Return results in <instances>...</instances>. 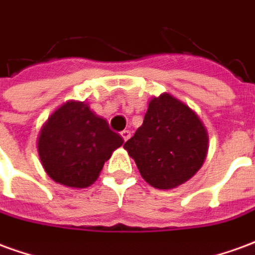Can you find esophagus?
Instances as JSON below:
<instances>
[{"instance_id": "1", "label": "esophagus", "mask_w": 255, "mask_h": 255, "mask_svg": "<svg viewBox=\"0 0 255 255\" xmlns=\"http://www.w3.org/2000/svg\"><path fill=\"white\" fill-rule=\"evenodd\" d=\"M122 136L124 140H128V139L131 138V131H128V129H124L122 132Z\"/></svg>"}]
</instances>
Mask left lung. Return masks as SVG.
I'll return each instance as SVG.
<instances>
[{"label":"left lung","mask_w":255,"mask_h":255,"mask_svg":"<svg viewBox=\"0 0 255 255\" xmlns=\"http://www.w3.org/2000/svg\"><path fill=\"white\" fill-rule=\"evenodd\" d=\"M124 149L150 186L171 190L190 180L203 165L208 129L190 106L162 93L150 100L143 124Z\"/></svg>","instance_id":"obj_1"}]
</instances>
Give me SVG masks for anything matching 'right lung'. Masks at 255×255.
Masks as SVG:
<instances>
[{
  "label": "right lung",
  "mask_w": 255,
  "mask_h": 255,
  "mask_svg": "<svg viewBox=\"0 0 255 255\" xmlns=\"http://www.w3.org/2000/svg\"><path fill=\"white\" fill-rule=\"evenodd\" d=\"M124 143L89 104L68 101L42 126L36 147L50 179L72 188L90 187L112 153Z\"/></svg>",
  "instance_id": "1"
}]
</instances>
